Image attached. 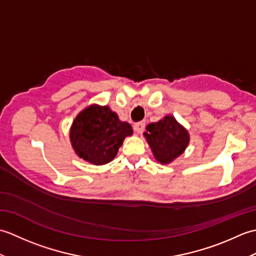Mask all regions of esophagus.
<instances>
[{
	"label": "esophagus",
	"instance_id": "esophagus-1",
	"mask_svg": "<svg viewBox=\"0 0 256 256\" xmlns=\"http://www.w3.org/2000/svg\"><path fill=\"white\" fill-rule=\"evenodd\" d=\"M134 131L136 132V133H142L143 132V130H144V128H145V122L144 121H142V122H138V123H135L134 124Z\"/></svg>",
	"mask_w": 256,
	"mask_h": 256
}]
</instances>
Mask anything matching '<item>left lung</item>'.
Listing matches in <instances>:
<instances>
[{
    "instance_id": "1",
    "label": "left lung",
    "mask_w": 256,
    "mask_h": 256,
    "mask_svg": "<svg viewBox=\"0 0 256 256\" xmlns=\"http://www.w3.org/2000/svg\"><path fill=\"white\" fill-rule=\"evenodd\" d=\"M144 138L155 160L168 165L180 156L190 142L188 130L170 114L146 126Z\"/></svg>"
}]
</instances>
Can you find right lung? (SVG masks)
Returning a JSON list of instances; mask_svg holds the SVG:
<instances>
[{
  "label": "right lung",
  "mask_w": 256,
  "mask_h": 256,
  "mask_svg": "<svg viewBox=\"0 0 256 256\" xmlns=\"http://www.w3.org/2000/svg\"><path fill=\"white\" fill-rule=\"evenodd\" d=\"M133 128L118 118L108 106L90 104L74 118L69 136L74 153L92 165H106L114 160Z\"/></svg>",
  "instance_id": "1"
}]
</instances>
